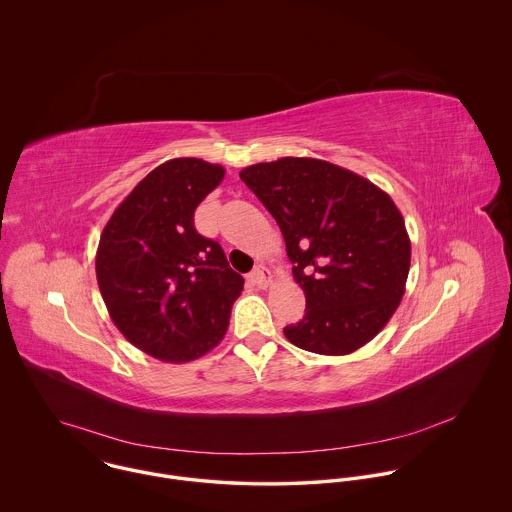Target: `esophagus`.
<instances>
[{
    "mask_svg": "<svg viewBox=\"0 0 512 512\" xmlns=\"http://www.w3.org/2000/svg\"><path fill=\"white\" fill-rule=\"evenodd\" d=\"M250 280H252L258 288H268L270 282H272V276H270V272H268L264 266H258V268L252 270Z\"/></svg>",
    "mask_w": 512,
    "mask_h": 512,
    "instance_id": "34e87169",
    "label": "esophagus"
}]
</instances>
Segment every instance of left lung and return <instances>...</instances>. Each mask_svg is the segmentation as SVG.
Here are the masks:
<instances>
[{
  "label": "left lung",
  "mask_w": 512,
  "mask_h": 512,
  "mask_svg": "<svg viewBox=\"0 0 512 512\" xmlns=\"http://www.w3.org/2000/svg\"><path fill=\"white\" fill-rule=\"evenodd\" d=\"M276 219L305 292V315L284 327L295 347L349 355L396 311L410 270V240L392 199L339 165L282 157L240 171Z\"/></svg>",
  "instance_id": "left-lung-1"
}]
</instances>
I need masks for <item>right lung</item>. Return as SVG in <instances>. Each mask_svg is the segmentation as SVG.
I'll return each instance as SVG.
<instances>
[{"instance_id":"obj_1","label":"right lung","mask_w":512,"mask_h":512,"mask_svg":"<svg viewBox=\"0 0 512 512\" xmlns=\"http://www.w3.org/2000/svg\"><path fill=\"white\" fill-rule=\"evenodd\" d=\"M222 177L220 165L203 159L165 161L100 236L96 280L112 321L132 345L167 363L211 351L244 286L219 242L195 228V209Z\"/></svg>"}]
</instances>
